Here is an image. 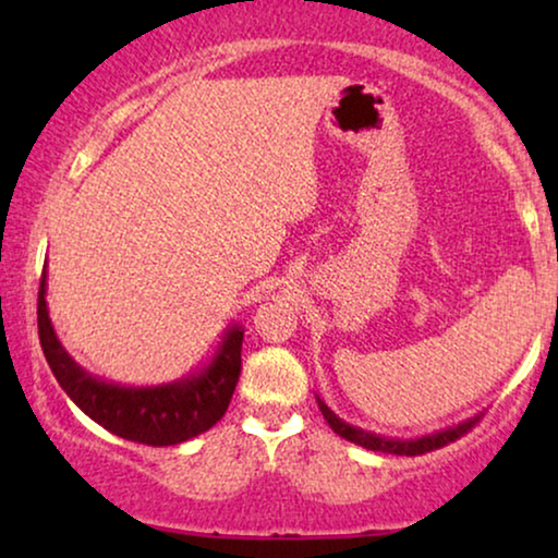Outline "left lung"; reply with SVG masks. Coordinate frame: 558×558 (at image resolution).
<instances>
[{"label": "left lung", "mask_w": 558, "mask_h": 558, "mask_svg": "<svg viewBox=\"0 0 558 558\" xmlns=\"http://www.w3.org/2000/svg\"><path fill=\"white\" fill-rule=\"evenodd\" d=\"M317 407L323 411L325 422L330 424V429L335 434H340L342 439L353 441V445H361L365 449H371V452H384V454H407V457H414V454H424V452H432V449H439L449 445V441L460 439L462 434H468L472 426L480 422V416H483V411L475 416L464 418V422L454 424V426H447V429H439V432H432V434H424V437H414V439H393V437H380V434H373V432H365L361 426H353L348 422H342V418L335 414V411L327 407V403L319 399L317 396Z\"/></svg>", "instance_id": "obj_1"}]
</instances>
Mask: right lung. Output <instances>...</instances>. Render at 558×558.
Segmentation results:
<instances>
[{"label":"right lung","mask_w":558,"mask_h":558,"mask_svg":"<svg viewBox=\"0 0 558 558\" xmlns=\"http://www.w3.org/2000/svg\"><path fill=\"white\" fill-rule=\"evenodd\" d=\"M45 292L48 266L37 294V330L45 361L75 407L104 429L140 445L170 447L208 432L226 414L241 376V325L226 327L216 353L201 371L159 386H121L90 376L68 355L50 323Z\"/></svg>","instance_id":"right-lung-1"}]
</instances>
